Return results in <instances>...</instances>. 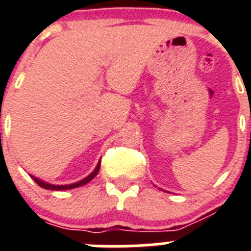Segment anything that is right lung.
I'll return each instance as SVG.
<instances>
[{"instance_id": "obj_1", "label": "right lung", "mask_w": 251, "mask_h": 251, "mask_svg": "<svg viewBox=\"0 0 251 251\" xmlns=\"http://www.w3.org/2000/svg\"><path fill=\"white\" fill-rule=\"evenodd\" d=\"M99 168H100V161L98 162V165H97V167H95V170L93 171V172H92V174L89 175V176H86L85 178L80 179V181H79V182L70 183V185H52V183H48V182H45V181H43V179L37 178V177L32 176V175H30V176H31V178L34 179L35 182H36L37 185L40 186V187L46 188V190H52V191H64V190H72V188L81 187V186L86 185V183H89L90 181H92V179L94 178V177L97 176V175H98Z\"/></svg>"}]
</instances>
